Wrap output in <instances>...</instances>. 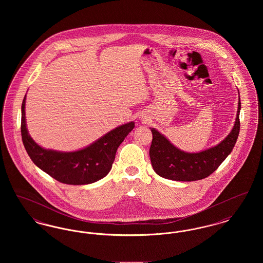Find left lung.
I'll use <instances>...</instances> for the list:
<instances>
[{
  "instance_id": "obj_1",
  "label": "left lung",
  "mask_w": 263,
  "mask_h": 263,
  "mask_svg": "<svg viewBox=\"0 0 263 263\" xmlns=\"http://www.w3.org/2000/svg\"><path fill=\"white\" fill-rule=\"evenodd\" d=\"M239 111L238 98L236 121L229 135L216 146L198 153L178 149L157 129L150 128L153 134L150 158L154 171L163 178L176 181H194L209 176L225 161L236 145L239 133Z\"/></svg>"
}]
</instances>
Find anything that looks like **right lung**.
<instances>
[{
    "mask_svg": "<svg viewBox=\"0 0 263 263\" xmlns=\"http://www.w3.org/2000/svg\"><path fill=\"white\" fill-rule=\"evenodd\" d=\"M25 100L22 104V138L31 161L56 180L72 185L93 183L110 172L116 151L135 127L131 121L114 128L87 147L73 151L45 149L31 138L26 127Z\"/></svg>",
    "mask_w": 263,
    "mask_h": 263,
    "instance_id": "add662e5",
    "label": "right lung"
}]
</instances>
